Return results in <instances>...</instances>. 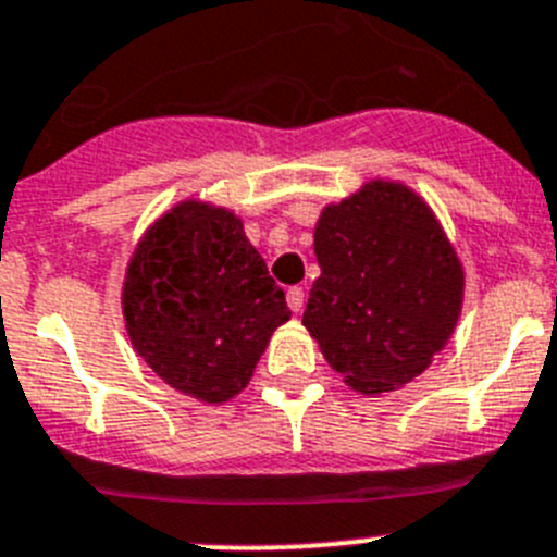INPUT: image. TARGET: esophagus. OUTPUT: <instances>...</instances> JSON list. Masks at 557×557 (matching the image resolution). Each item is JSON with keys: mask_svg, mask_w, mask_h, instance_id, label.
I'll return each instance as SVG.
<instances>
[{"mask_svg": "<svg viewBox=\"0 0 557 557\" xmlns=\"http://www.w3.org/2000/svg\"><path fill=\"white\" fill-rule=\"evenodd\" d=\"M287 304H289V309H293L295 314L298 312H304V304H306V293L300 287H289L287 289Z\"/></svg>", "mask_w": 557, "mask_h": 557, "instance_id": "esophagus-1", "label": "esophagus"}]
</instances>
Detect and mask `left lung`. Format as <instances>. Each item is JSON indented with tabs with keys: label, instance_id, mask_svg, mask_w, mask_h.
<instances>
[{
	"label": "left lung",
	"instance_id": "8db88e82",
	"mask_svg": "<svg viewBox=\"0 0 557 557\" xmlns=\"http://www.w3.org/2000/svg\"><path fill=\"white\" fill-rule=\"evenodd\" d=\"M304 325L361 395L414 381L445 348L463 304V268L436 215L400 182H367L314 226Z\"/></svg>",
	"mask_w": 557,
	"mask_h": 557
}]
</instances>
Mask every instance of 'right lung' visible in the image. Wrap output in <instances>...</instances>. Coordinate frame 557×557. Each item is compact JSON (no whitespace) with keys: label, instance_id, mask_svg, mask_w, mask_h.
Returning <instances> with one entry per match:
<instances>
[{"label":"right lung","instance_id":"1","mask_svg":"<svg viewBox=\"0 0 557 557\" xmlns=\"http://www.w3.org/2000/svg\"><path fill=\"white\" fill-rule=\"evenodd\" d=\"M121 306L137 356L201 403L239 395L273 331L293 314L243 221L193 198L143 234Z\"/></svg>","mask_w":557,"mask_h":557}]
</instances>
